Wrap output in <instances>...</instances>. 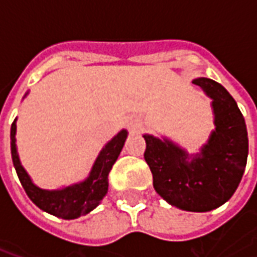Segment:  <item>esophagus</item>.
<instances>
[{
	"label": "esophagus",
	"instance_id": "1",
	"mask_svg": "<svg viewBox=\"0 0 257 257\" xmlns=\"http://www.w3.org/2000/svg\"><path fill=\"white\" fill-rule=\"evenodd\" d=\"M131 126H134V125H131Z\"/></svg>",
	"mask_w": 257,
	"mask_h": 257
}]
</instances>
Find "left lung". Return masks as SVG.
<instances>
[{
	"label": "left lung",
	"mask_w": 257,
	"mask_h": 257,
	"mask_svg": "<svg viewBox=\"0 0 257 257\" xmlns=\"http://www.w3.org/2000/svg\"><path fill=\"white\" fill-rule=\"evenodd\" d=\"M213 99L216 129L199 154L191 160L172 142L145 135V160L153 186L176 208L208 212L227 202L242 179L248 160L246 125L232 96L209 78L193 81Z\"/></svg>",
	"instance_id": "obj_1"
}]
</instances>
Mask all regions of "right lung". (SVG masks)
Instances as JSON below:
<instances>
[{"label":"right lung","instance_id":"right-lung-1","mask_svg":"<svg viewBox=\"0 0 257 257\" xmlns=\"http://www.w3.org/2000/svg\"><path fill=\"white\" fill-rule=\"evenodd\" d=\"M15 134H16V119L11 126V153L12 161L18 173L20 183L23 186L29 198L40 208L53 216L62 219H77L79 216L89 213L99 205L103 197L107 194L108 189V172L111 171L114 162L117 161L119 153L122 150L123 143L126 139V131H121L112 138L96 160L95 165L90 171L89 178L85 182L74 186H68L63 190H48L38 189L26 173L23 167L20 165L16 145H15Z\"/></svg>","mask_w":257,"mask_h":257}]
</instances>
